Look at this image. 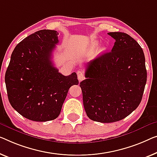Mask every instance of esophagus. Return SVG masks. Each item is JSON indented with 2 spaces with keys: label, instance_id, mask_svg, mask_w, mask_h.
<instances>
[{
  "label": "esophagus",
  "instance_id": "obj_1",
  "mask_svg": "<svg viewBox=\"0 0 157 157\" xmlns=\"http://www.w3.org/2000/svg\"><path fill=\"white\" fill-rule=\"evenodd\" d=\"M77 75H78V78L79 82L82 81L84 79H85V75H84L83 72L82 71H78L77 72Z\"/></svg>",
  "mask_w": 157,
  "mask_h": 157
}]
</instances>
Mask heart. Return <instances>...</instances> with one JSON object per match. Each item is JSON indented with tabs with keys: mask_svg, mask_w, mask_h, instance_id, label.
<instances>
[{
	"mask_svg": "<svg viewBox=\"0 0 157 157\" xmlns=\"http://www.w3.org/2000/svg\"><path fill=\"white\" fill-rule=\"evenodd\" d=\"M97 45H98V42L97 41H94V43H92V47H91V48L93 49V48H96L97 46Z\"/></svg>",
	"mask_w": 157,
	"mask_h": 157,
	"instance_id": "heart-1",
	"label": "heart"
}]
</instances>
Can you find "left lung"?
<instances>
[{
  "label": "left lung",
  "mask_w": 157,
  "mask_h": 157,
  "mask_svg": "<svg viewBox=\"0 0 157 157\" xmlns=\"http://www.w3.org/2000/svg\"><path fill=\"white\" fill-rule=\"evenodd\" d=\"M115 39L109 52L86 65L80 82L86 115L94 121L113 123L135 111L147 82L145 58L140 44L123 32L108 33Z\"/></svg>",
  "instance_id": "left-lung-1"
}]
</instances>
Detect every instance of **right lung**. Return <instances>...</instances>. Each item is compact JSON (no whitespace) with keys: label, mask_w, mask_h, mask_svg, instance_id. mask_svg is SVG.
Here are the masks:
<instances>
[{"label":"right lung","mask_w":157,"mask_h":157,"mask_svg":"<svg viewBox=\"0 0 157 157\" xmlns=\"http://www.w3.org/2000/svg\"><path fill=\"white\" fill-rule=\"evenodd\" d=\"M57 31L42 29L20 41L12 53L5 82L13 108L29 120L45 122L59 116L68 90L78 85L75 72L63 75L53 66Z\"/></svg>","instance_id":"obj_1"}]
</instances>
